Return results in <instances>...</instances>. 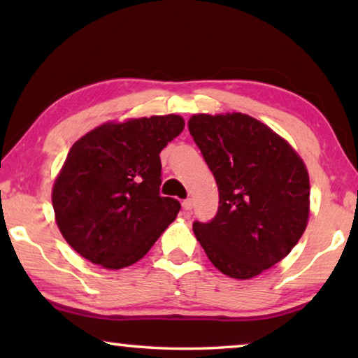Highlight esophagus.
I'll use <instances>...</instances> for the list:
<instances>
[{
    "label": "esophagus",
    "mask_w": 358,
    "mask_h": 358,
    "mask_svg": "<svg viewBox=\"0 0 358 358\" xmlns=\"http://www.w3.org/2000/svg\"><path fill=\"white\" fill-rule=\"evenodd\" d=\"M192 199H186V201H183V208L186 210V211H189V210H192Z\"/></svg>",
    "instance_id": "obj_1"
}]
</instances>
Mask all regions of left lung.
I'll return each instance as SVG.
<instances>
[{"label":"left lung","mask_w":358,"mask_h":358,"mask_svg":"<svg viewBox=\"0 0 358 358\" xmlns=\"http://www.w3.org/2000/svg\"><path fill=\"white\" fill-rule=\"evenodd\" d=\"M189 132L213 172L220 207L192 224L221 273L250 280L299 243L310 216V177L295 150L245 113L191 117Z\"/></svg>","instance_id":"obj_1"}]
</instances>
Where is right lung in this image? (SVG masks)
<instances>
[{
  "instance_id": "obj_1",
  "label": "right lung",
  "mask_w": 358,
  "mask_h": 358,
  "mask_svg": "<svg viewBox=\"0 0 358 358\" xmlns=\"http://www.w3.org/2000/svg\"><path fill=\"white\" fill-rule=\"evenodd\" d=\"M178 115L106 123L72 145L52 191L59 232L74 251L104 268L136 264L181 208L161 197V157L180 136Z\"/></svg>"
}]
</instances>
